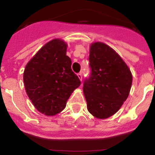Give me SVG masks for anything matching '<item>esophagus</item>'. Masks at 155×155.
Masks as SVG:
<instances>
[{
    "mask_svg": "<svg viewBox=\"0 0 155 155\" xmlns=\"http://www.w3.org/2000/svg\"><path fill=\"white\" fill-rule=\"evenodd\" d=\"M77 76H78V77H79V79H80L81 81H82V73H78V74H77Z\"/></svg>",
    "mask_w": 155,
    "mask_h": 155,
    "instance_id": "1",
    "label": "esophagus"
}]
</instances>
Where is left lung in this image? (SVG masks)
Segmentation results:
<instances>
[{"instance_id": "obj_1", "label": "left lung", "mask_w": 155, "mask_h": 155, "mask_svg": "<svg viewBox=\"0 0 155 155\" xmlns=\"http://www.w3.org/2000/svg\"><path fill=\"white\" fill-rule=\"evenodd\" d=\"M89 60L91 73L83 83L87 108L95 118H107L128 98L132 75L119 55L101 42L91 45Z\"/></svg>"}]
</instances>
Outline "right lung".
Instances as JSON below:
<instances>
[{
	"label": "right lung",
	"mask_w": 155,
	"mask_h": 155,
	"mask_svg": "<svg viewBox=\"0 0 155 155\" xmlns=\"http://www.w3.org/2000/svg\"><path fill=\"white\" fill-rule=\"evenodd\" d=\"M67 44L54 39L43 46L26 66L24 82L33 105L41 113L53 116L65 108L72 92L81 84L66 56Z\"/></svg>",
	"instance_id": "1"
}]
</instances>
